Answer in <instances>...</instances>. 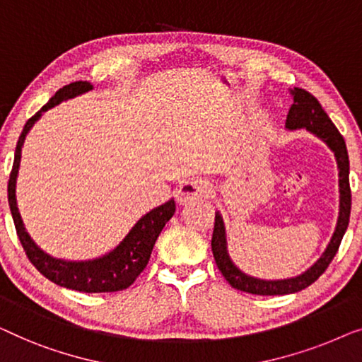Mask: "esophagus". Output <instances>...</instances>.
<instances>
[{
	"instance_id": "esophagus-1",
	"label": "esophagus",
	"mask_w": 362,
	"mask_h": 362,
	"mask_svg": "<svg viewBox=\"0 0 362 362\" xmlns=\"http://www.w3.org/2000/svg\"><path fill=\"white\" fill-rule=\"evenodd\" d=\"M211 193H213V187L210 182L203 179H195V180L183 182L175 193V198L180 205H185V203H190L195 200H206Z\"/></svg>"
}]
</instances>
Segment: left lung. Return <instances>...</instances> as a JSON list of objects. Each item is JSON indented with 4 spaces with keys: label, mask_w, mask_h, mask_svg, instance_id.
Here are the masks:
<instances>
[{
    "label": "left lung",
    "mask_w": 362,
    "mask_h": 362,
    "mask_svg": "<svg viewBox=\"0 0 362 362\" xmlns=\"http://www.w3.org/2000/svg\"><path fill=\"white\" fill-rule=\"evenodd\" d=\"M292 95L293 103L290 106L287 121H285V129L297 131L307 129L310 134L318 137L328 146V149L334 154L336 165H338V177H339V213L338 221L332 239H329L327 249L322 256L310 266L307 271L293 277L287 279H259L249 274L243 272L230 256L228 251V238H226V226L223 221L220 211L215 213V230H213L211 238V251L215 256L216 266L223 274V277L231 284V287L241 290V292L254 293V295H285L295 293L300 290L307 288L312 285L322 274L327 271L329 262L333 261L334 254L338 252L346 230L349 225L351 215V188H349V157L346 142L339 131L336 129L333 121L325 113L322 105L313 95L302 88L288 90Z\"/></svg>",
    "instance_id": "obj_1"
}]
</instances>
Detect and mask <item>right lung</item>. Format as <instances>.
<instances>
[{
	"label": "right lung",
	"instance_id": "right-lung-1",
	"mask_svg": "<svg viewBox=\"0 0 362 362\" xmlns=\"http://www.w3.org/2000/svg\"><path fill=\"white\" fill-rule=\"evenodd\" d=\"M93 90L90 81H74V83L65 85L60 88L49 103H45L33 118L28 119L26 126L19 136V141L14 151L13 170L9 175L8 183V202L11 208V215L16 226L19 241H21L24 251H26L29 261L34 267L47 277L49 281L60 285V287L78 290L86 293H101V292H118V290L128 288L136 281V277L144 271L147 262H149L152 247L159 238L160 231L164 230L167 221L174 216L175 202L170 198L164 205L152 208L146 215H142L136 225L131 228L128 234L111 249V251L101 254L93 259H81V261H70V259H60L50 256L44 249H40L24 226L23 216L18 208L16 198V183L19 175V167H21V154L26 136L33 126L42 118L45 111L54 108L62 101L72 100L75 96Z\"/></svg>",
	"mask_w": 362,
	"mask_h": 362
}]
</instances>
